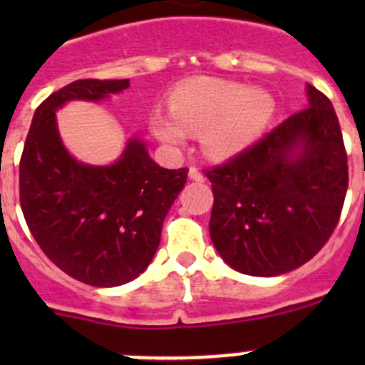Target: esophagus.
Returning <instances> with one entry per match:
<instances>
[{
  "label": "esophagus",
  "mask_w": 365,
  "mask_h": 365,
  "mask_svg": "<svg viewBox=\"0 0 365 365\" xmlns=\"http://www.w3.org/2000/svg\"><path fill=\"white\" fill-rule=\"evenodd\" d=\"M188 175H190V179L199 180V182H202V180H205V175H202V173L199 172V168H195V166H190Z\"/></svg>",
  "instance_id": "34e87169"
}]
</instances>
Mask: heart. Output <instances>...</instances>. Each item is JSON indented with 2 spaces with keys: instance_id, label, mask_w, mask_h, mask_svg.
<instances>
[{
  "instance_id": "b5f03b06",
  "label": "heart",
  "mask_w": 365,
  "mask_h": 365,
  "mask_svg": "<svg viewBox=\"0 0 365 365\" xmlns=\"http://www.w3.org/2000/svg\"><path fill=\"white\" fill-rule=\"evenodd\" d=\"M172 113L151 118L155 135L179 148L186 131H201V146L212 159H228L243 151L261 133L274 113V100L263 89L235 82H190L172 95Z\"/></svg>"
}]
</instances>
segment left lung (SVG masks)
Segmentation results:
<instances>
[{
	"label": "left lung",
	"instance_id": "8db88e82",
	"mask_svg": "<svg viewBox=\"0 0 365 365\" xmlns=\"http://www.w3.org/2000/svg\"><path fill=\"white\" fill-rule=\"evenodd\" d=\"M294 113L227 163L206 168L210 237L232 269L278 276L320 252L340 221L349 170L331 100L307 83Z\"/></svg>",
	"mask_w": 365,
	"mask_h": 365
}]
</instances>
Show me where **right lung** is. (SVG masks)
Listing matches in <instances>:
<instances>
[{
    "label": "right lung",
    "instance_id": "right-lung-1",
    "mask_svg": "<svg viewBox=\"0 0 365 365\" xmlns=\"http://www.w3.org/2000/svg\"><path fill=\"white\" fill-rule=\"evenodd\" d=\"M128 87V78H86L54 91L38 106L19 159V205L32 237L58 269L93 287L124 285L146 270L188 177V168H160L140 140L111 166H86L67 153L56 109Z\"/></svg>",
    "mask_w": 365,
    "mask_h": 365
}]
</instances>
